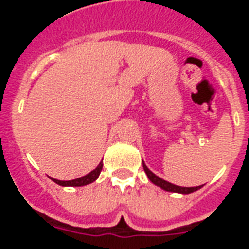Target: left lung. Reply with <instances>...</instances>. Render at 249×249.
<instances>
[{
    "mask_svg": "<svg viewBox=\"0 0 249 249\" xmlns=\"http://www.w3.org/2000/svg\"><path fill=\"white\" fill-rule=\"evenodd\" d=\"M143 169H144V172H146V175L148 176L149 181H151L152 183H155L156 186L160 187L162 190L168 191V192L183 193V195H187V193H192V192H195V191L199 190V188L202 187V186H198V187H179V186H176V184L169 183V182L164 181V179H162V178L157 177L155 173H152L151 171L147 168V166L144 163H143Z\"/></svg>",
    "mask_w": 249,
    "mask_h": 249,
    "instance_id": "obj_1",
    "label": "left lung"
}]
</instances>
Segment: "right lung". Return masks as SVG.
I'll return each mask as SVG.
<instances>
[{"label": "right lung", "mask_w": 249, "mask_h": 249, "mask_svg": "<svg viewBox=\"0 0 249 249\" xmlns=\"http://www.w3.org/2000/svg\"><path fill=\"white\" fill-rule=\"evenodd\" d=\"M102 162H101L100 164L97 166V168L93 169L92 172H89V175L83 176V177L81 178H77V179H72V181H58V179H54V178H52V181L56 182L57 184H59V186H65V187H81V186H86V184H89L92 183V182H94L96 179L98 178V176H100L101 171H102Z\"/></svg>", "instance_id": "add662e5"}]
</instances>
